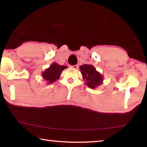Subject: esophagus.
<instances>
[{"instance_id":"esophagus-1","label":"esophagus","mask_w":147,"mask_h":147,"mask_svg":"<svg viewBox=\"0 0 147 147\" xmlns=\"http://www.w3.org/2000/svg\"><path fill=\"white\" fill-rule=\"evenodd\" d=\"M71 67L73 68V69H77V68L78 67V65H71Z\"/></svg>"}]
</instances>
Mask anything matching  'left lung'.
<instances>
[{"instance_id":"8db88e82","label":"left lung","mask_w":147,"mask_h":147,"mask_svg":"<svg viewBox=\"0 0 147 147\" xmlns=\"http://www.w3.org/2000/svg\"><path fill=\"white\" fill-rule=\"evenodd\" d=\"M86 85L91 89H95L103 82V76L90 64H84L80 67Z\"/></svg>"}]
</instances>
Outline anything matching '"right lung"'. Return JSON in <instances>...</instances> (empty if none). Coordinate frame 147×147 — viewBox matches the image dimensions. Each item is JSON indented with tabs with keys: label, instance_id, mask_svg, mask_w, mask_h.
<instances>
[{
	"label": "right lung",
	"instance_id": "add662e5",
	"mask_svg": "<svg viewBox=\"0 0 147 147\" xmlns=\"http://www.w3.org/2000/svg\"><path fill=\"white\" fill-rule=\"evenodd\" d=\"M67 67V66L60 65L56 62H54L49 68L42 72V77L46 80L47 84H51L59 79L62 72Z\"/></svg>",
	"mask_w": 147,
	"mask_h": 147
}]
</instances>
